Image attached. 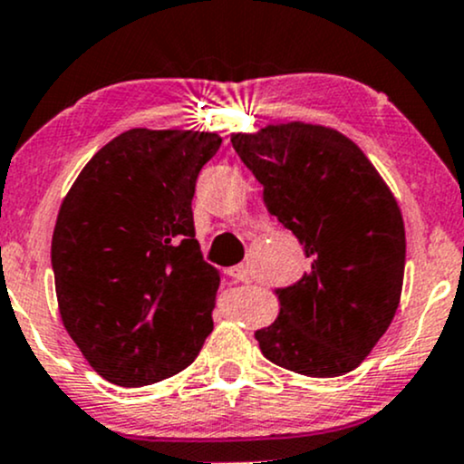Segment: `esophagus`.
I'll return each instance as SVG.
<instances>
[{"label":"esophagus","mask_w":464,"mask_h":464,"mask_svg":"<svg viewBox=\"0 0 464 464\" xmlns=\"http://www.w3.org/2000/svg\"><path fill=\"white\" fill-rule=\"evenodd\" d=\"M227 275L231 276V279L239 281V284H250V281H253V273H250V268L246 264L233 266V268L227 270Z\"/></svg>","instance_id":"obj_1"}]
</instances>
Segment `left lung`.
<instances>
[{"instance_id": "left-lung-1", "label": "left lung", "mask_w": 464, "mask_h": 464, "mask_svg": "<svg viewBox=\"0 0 464 464\" xmlns=\"http://www.w3.org/2000/svg\"><path fill=\"white\" fill-rule=\"evenodd\" d=\"M264 202L303 244L312 270L279 287V316L257 329L276 366L307 377L358 369L401 299L406 228L395 196L343 132L287 121L231 135Z\"/></svg>"}]
</instances>
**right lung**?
<instances>
[{"label": "right lung", "instance_id": "obj_1", "mask_svg": "<svg viewBox=\"0 0 464 464\" xmlns=\"http://www.w3.org/2000/svg\"><path fill=\"white\" fill-rule=\"evenodd\" d=\"M220 143L216 132L130 129L63 198L52 236L58 312L111 384L177 375L214 329L220 273L202 259L191 198Z\"/></svg>", "mask_w": 464, "mask_h": 464}]
</instances>
